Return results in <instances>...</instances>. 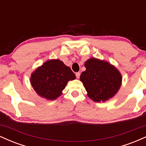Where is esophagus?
<instances>
[{
  "label": "esophagus",
  "mask_w": 146,
  "mask_h": 146,
  "mask_svg": "<svg viewBox=\"0 0 146 146\" xmlns=\"http://www.w3.org/2000/svg\"><path fill=\"white\" fill-rule=\"evenodd\" d=\"M75 75H76V78L79 79V78H80V72H78V73H75Z\"/></svg>",
  "instance_id": "1"
}]
</instances>
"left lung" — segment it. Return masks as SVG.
<instances>
[{"label":"left lung","mask_w":146,"mask_h":146,"mask_svg":"<svg viewBox=\"0 0 146 146\" xmlns=\"http://www.w3.org/2000/svg\"><path fill=\"white\" fill-rule=\"evenodd\" d=\"M86 71L80 75L88 96L94 102H105L113 98L121 84V75L113 65L90 58L85 62Z\"/></svg>","instance_id":"1"}]
</instances>
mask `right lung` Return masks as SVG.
<instances>
[{"label":"right lung","instance_id":"1","mask_svg":"<svg viewBox=\"0 0 146 146\" xmlns=\"http://www.w3.org/2000/svg\"><path fill=\"white\" fill-rule=\"evenodd\" d=\"M75 75L59 60H48L38 68L31 76V84L40 96L53 100L62 94L69 80Z\"/></svg>","mask_w":146,"mask_h":146}]
</instances>
